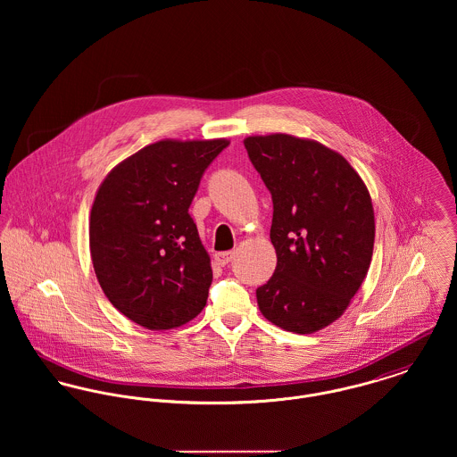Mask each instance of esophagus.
<instances>
[{
    "label": "esophagus",
    "mask_w": 457,
    "mask_h": 457,
    "mask_svg": "<svg viewBox=\"0 0 457 457\" xmlns=\"http://www.w3.org/2000/svg\"><path fill=\"white\" fill-rule=\"evenodd\" d=\"M232 257H234L232 252H221V253H216V255H214V261L218 262V265L225 267V265L230 263Z\"/></svg>",
    "instance_id": "obj_1"
}]
</instances>
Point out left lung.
Here are the masks:
<instances>
[{
  "label": "left lung",
  "instance_id": "obj_1",
  "mask_svg": "<svg viewBox=\"0 0 457 457\" xmlns=\"http://www.w3.org/2000/svg\"><path fill=\"white\" fill-rule=\"evenodd\" d=\"M250 162L272 198L276 269L257 288L262 315L312 334L343 315L373 255L371 196L336 151L285 133L248 137Z\"/></svg>",
  "mask_w": 457,
  "mask_h": 457
}]
</instances>
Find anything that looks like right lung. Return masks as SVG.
<instances>
[{
    "mask_svg": "<svg viewBox=\"0 0 457 457\" xmlns=\"http://www.w3.org/2000/svg\"><path fill=\"white\" fill-rule=\"evenodd\" d=\"M228 140H160L121 162L95 196L89 248L112 306L145 328H172L207 303L212 270L188 209Z\"/></svg>",
    "mask_w": 457,
    "mask_h": 457,
    "instance_id": "1",
    "label": "right lung"
}]
</instances>
